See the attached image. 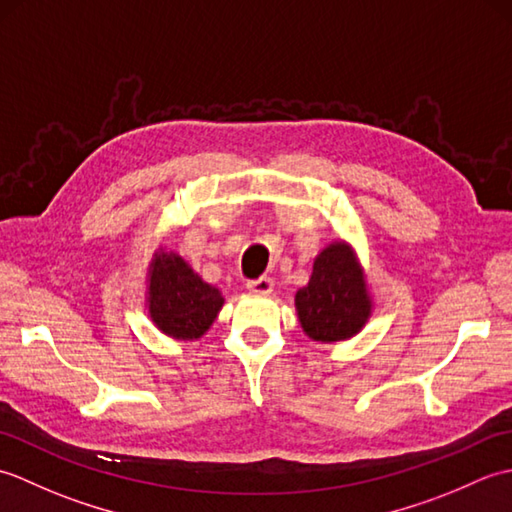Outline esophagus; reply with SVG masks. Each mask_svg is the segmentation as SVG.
Segmentation results:
<instances>
[{
	"mask_svg": "<svg viewBox=\"0 0 512 512\" xmlns=\"http://www.w3.org/2000/svg\"><path fill=\"white\" fill-rule=\"evenodd\" d=\"M246 288L253 292V295H270V292H273V288H275V281L270 277H259V279L248 281Z\"/></svg>",
	"mask_w": 512,
	"mask_h": 512,
	"instance_id": "1",
	"label": "esophagus"
}]
</instances>
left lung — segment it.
<instances>
[{"mask_svg":"<svg viewBox=\"0 0 512 512\" xmlns=\"http://www.w3.org/2000/svg\"><path fill=\"white\" fill-rule=\"evenodd\" d=\"M295 308L312 341H347L372 317V297L356 250L334 239L314 257L308 286L297 290Z\"/></svg>","mask_w":512,"mask_h":512,"instance_id":"8db88e82","label":"left lung"}]
</instances>
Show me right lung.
Returning <instances> with one entry per match:
<instances>
[{"instance_id": "right-lung-1", "label": "right lung", "mask_w": 512, "mask_h": 512, "mask_svg": "<svg viewBox=\"0 0 512 512\" xmlns=\"http://www.w3.org/2000/svg\"><path fill=\"white\" fill-rule=\"evenodd\" d=\"M224 306L222 292L193 273L173 250L160 248L147 270V312L151 323L176 341H198Z\"/></svg>"}]
</instances>
